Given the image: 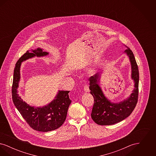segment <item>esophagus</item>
Wrapping results in <instances>:
<instances>
[{"label": "esophagus", "instance_id": "34e87169", "mask_svg": "<svg viewBox=\"0 0 156 156\" xmlns=\"http://www.w3.org/2000/svg\"><path fill=\"white\" fill-rule=\"evenodd\" d=\"M83 89H84V91L85 92H89V87L87 85H84V87H83Z\"/></svg>", "mask_w": 156, "mask_h": 156}]
</instances>
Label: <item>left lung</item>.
Masks as SVG:
<instances>
[{
  "instance_id": "left-lung-1",
  "label": "left lung",
  "mask_w": 156,
  "mask_h": 156,
  "mask_svg": "<svg viewBox=\"0 0 156 156\" xmlns=\"http://www.w3.org/2000/svg\"><path fill=\"white\" fill-rule=\"evenodd\" d=\"M124 53L128 57L131 66V78L133 81L134 89L129 97L118 102H113L105 95L99 85L101 74L97 73L89 78L90 93L94 98L91 113L92 120L99 125H112L127 118L134 110L137 102L139 94V69L133 53L129 48Z\"/></svg>"
}]
</instances>
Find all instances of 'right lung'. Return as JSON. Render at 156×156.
I'll return each mask as SVG.
<instances>
[{"instance_id": "1", "label": "right lung", "mask_w": 156, "mask_h": 156, "mask_svg": "<svg viewBox=\"0 0 156 156\" xmlns=\"http://www.w3.org/2000/svg\"><path fill=\"white\" fill-rule=\"evenodd\" d=\"M49 52L37 48L27 51L16 64L12 86V99L16 108L30 127L35 130L47 132L54 130L61 126L67 118V112L71 101L69 98L68 90H58L51 102L43 106H31L23 101L18 94L20 81V67L23 62L34 57H43Z\"/></svg>"}]
</instances>
